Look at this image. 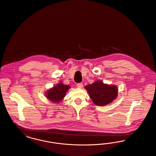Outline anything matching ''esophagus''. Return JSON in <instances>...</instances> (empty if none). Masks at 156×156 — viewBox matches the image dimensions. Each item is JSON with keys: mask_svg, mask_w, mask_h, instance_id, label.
I'll list each match as a JSON object with an SVG mask.
<instances>
[{"mask_svg": "<svg viewBox=\"0 0 156 156\" xmlns=\"http://www.w3.org/2000/svg\"><path fill=\"white\" fill-rule=\"evenodd\" d=\"M76 87L78 88H82L83 87V84L82 83H78L76 84Z\"/></svg>", "mask_w": 156, "mask_h": 156, "instance_id": "34e87169", "label": "esophagus"}]
</instances>
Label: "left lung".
Here are the masks:
<instances>
[{"label": "left lung", "instance_id": "left-lung-1", "mask_svg": "<svg viewBox=\"0 0 156 156\" xmlns=\"http://www.w3.org/2000/svg\"><path fill=\"white\" fill-rule=\"evenodd\" d=\"M89 97L93 102L98 106H105L111 104L118 96V88L115 85L105 84L97 81L86 86Z\"/></svg>", "mask_w": 156, "mask_h": 156}]
</instances>
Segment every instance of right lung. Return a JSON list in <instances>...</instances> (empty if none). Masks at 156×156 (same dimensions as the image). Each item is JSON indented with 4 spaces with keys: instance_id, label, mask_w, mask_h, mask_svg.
Here are the masks:
<instances>
[{
    "instance_id": "1",
    "label": "right lung",
    "mask_w": 156,
    "mask_h": 156,
    "mask_svg": "<svg viewBox=\"0 0 156 156\" xmlns=\"http://www.w3.org/2000/svg\"><path fill=\"white\" fill-rule=\"evenodd\" d=\"M69 88V86L60 82L46 92V97L51 101L57 103L65 97L67 90Z\"/></svg>"
}]
</instances>
